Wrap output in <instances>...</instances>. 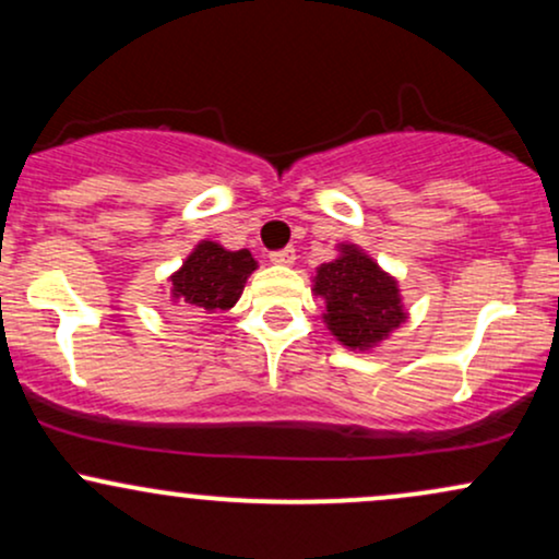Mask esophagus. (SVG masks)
I'll use <instances>...</instances> for the list:
<instances>
[{
  "label": "esophagus",
  "mask_w": 559,
  "mask_h": 559,
  "mask_svg": "<svg viewBox=\"0 0 559 559\" xmlns=\"http://www.w3.org/2000/svg\"><path fill=\"white\" fill-rule=\"evenodd\" d=\"M294 260H297V252H294V247L271 252V262H275V265H294Z\"/></svg>",
  "instance_id": "esophagus-1"
}]
</instances>
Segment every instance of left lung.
Wrapping results in <instances>:
<instances>
[{
    "label": "left lung",
    "instance_id": "obj_1",
    "mask_svg": "<svg viewBox=\"0 0 559 559\" xmlns=\"http://www.w3.org/2000/svg\"><path fill=\"white\" fill-rule=\"evenodd\" d=\"M312 292L325 299L329 331L349 349H370L407 318L396 281L355 243H342L338 258L318 267Z\"/></svg>",
    "mask_w": 559,
    "mask_h": 559
}]
</instances>
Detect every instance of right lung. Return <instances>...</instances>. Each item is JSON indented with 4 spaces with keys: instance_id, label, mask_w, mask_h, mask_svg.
Segmentation results:
<instances>
[{
    "instance_id": "right-lung-1",
    "label": "right lung",
    "mask_w": 559,
    "mask_h": 559,
    "mask_svg": "<svg viewBox=\"0 0 559 559\" xmlns=\"http://www.w3.org/2000/svg\"><path fill=\"white\" fill-rule=\"evenodd\" d=\"M254 267L258 262L249 249L228 252L215 241H199L181 271L170 275V294L189 310H228L241 297Z\"/></svg>"
}]
</instances>
